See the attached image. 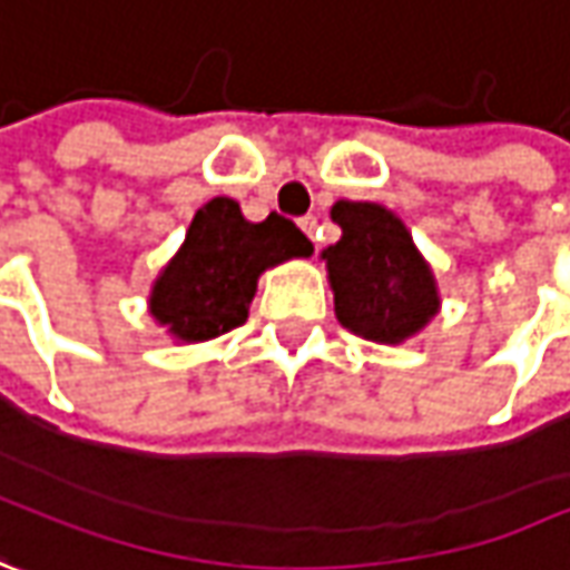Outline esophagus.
<instances>
[{
	"label": "esophagus",
	"mask_w": 570,
	"mask_h": 570,
	"mask_svg": "<svg viewBox=\"0 0 570 570\" xmlns=\"http://www.w3.org/2000/svg\"><path fill=\"white\" fill-rule=\"evenodd\" d=\"M299 229H303L308 239H315V229H318V217H312V214H308V217H299Z\"/></svg>",
	"instance_id": "obj_1"
}]
</instances>
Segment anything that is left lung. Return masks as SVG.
<instances>
[{
  "label": "left lung",
  "instance_id": "8db88e82",
  "mask_svg": "<svg viewBox=\"0 0 570 570\" xmlns=\"http://www.w3.org/2000/svg\"><path fill=\"white\" fill-rule=\"evenodd\" d=\"M341 239L322 252L337 322L375 344H403L439 312V286L397 214L372 202H337Z\"/></svg>",
  "mask_w": 570,
  "mask_h": 570
}]
</instances>
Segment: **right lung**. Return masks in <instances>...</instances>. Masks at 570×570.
<instances>
[{
	"label": "right lung",
	"mask_w": 570,
	"mask_h": 570,
	"mask_svg": "<svg viewBox=\"0 0 570 570\" xmlns=\"http://www.w3.org/2000/svg\"><path fill=\"white\" fill-rule=\"evenodd\" d=\"M312 255L303 229L281 214L252 224L233 198H210L191 217L183 248L150 289V315L176 341L198 344L246 324L267 267Z\"/></svg>",
	"instance_id": "1"
}]
</instances>
